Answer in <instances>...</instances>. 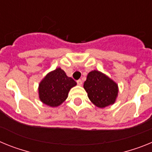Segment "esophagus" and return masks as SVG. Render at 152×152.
<instances>
[{"mask_svg": "<svg viewBox=\"0 0 152 152\" xmlns=\"http://www.w3.org/2000/svg\"><path fill=\"white\" fill-rule=\"evenodd\" d=\"M77 84H78V85H81V84H82V80H80V79L77 80Z\"/></svg>", "mask_w": 152, "mask_h": 152, "instance_id": "obj_1", "label": "esophagus"}]
</instances>
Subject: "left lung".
<instances>
[{"label":"left lung","mask_w":152,"mask_h":152,"mask_svg":"<svg viewBox=\"0 0 152 152\" xmlns=\"http://www.w3.org/2000/svg\"><path fill=\"white\" fill-rule=\"evenodd\" d=\"M84 88L91 101L100 108L113 104L117 96V84L98 71L88 74Z\"/></svg>","instance_id":"8db88e82"}]
</instances>
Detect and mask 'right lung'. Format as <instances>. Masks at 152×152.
<instances>
[{"label":"right lung","instance_id":"obj_1","mask_svg":"<svg viewBox=\"0 0 152 152\" xmlns=\"http://www.w3.org/2000/svg\"><path fill=\"white\" fill-rule=\"evenodd\" d=\"M77 84L61 68H56L45 77L39 84L41 101L50 107H58L68 97L70 89Z\"/></svg>","mask_w":152,"mask_h":152}]
</instances>
